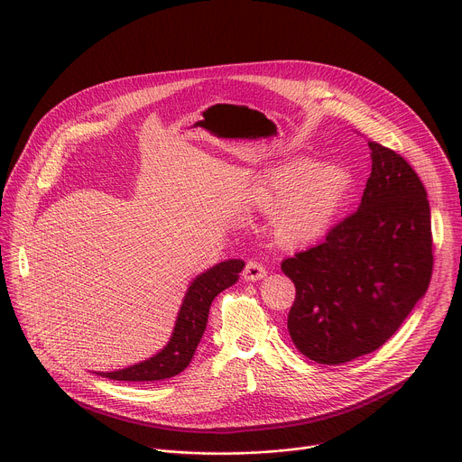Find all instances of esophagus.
<instances>
[{
	"mask_svg": "<svg viewBox=\"0 0 462 462\" xmlns=\"http://www.w3.org/2000/svg\"><path fill=\"white\" fill-rule=\"evenodd\" d=\"M265 276H267V271L259 261H255V259L246 261L245 271H243V280L245 282H257V280H263Z\"/></svg>",
	"mask_w": 462,
	"mask_h": 462,
	"instance_id": "esophagus-1",
	"label": "esophagus"
}]
</instances>
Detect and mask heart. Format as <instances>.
Masks as SVG:
<instances>
[{"instance_id":"1","label":"heart","mask_w":462,"mask_h":462,"mask_svg":"<svg viewBox=\"0 0 462 462\" xmlns=\"http://www.w3.org/2000/svg\"><path fill=\"white\" fill-rule=\"evenodd\" d=\"M351 188L344 168L300 159L257 177L250 205L273 216V234L282 246H307L327 234Z\"/></svg>"}]
</instances>
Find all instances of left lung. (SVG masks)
<instances>
[{
  "mask_svg": "<svg viewBox=\"0 0 462 462\" xmlns=\"http://www.w3.org/2000/svg\"><path fill=\"white\" fill-rule=\"evenodd\" d=\"M371 175L355 214L287 257L296 287L289 335L307 358L338 365L383 346L426 294L433 271L431 214L415 170L369 143Z\"/></svg>",
  "mask_w": 462,
  "mask_h": 462,
  "instance_id": "obj_1",
  "label": "left lung"
}]
</instances>
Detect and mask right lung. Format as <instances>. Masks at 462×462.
I'll use <instances>...</instances> for the list:
<instances>
[{
    "instance_id": "add662e5",
    "label": "right lung",
    "mask_w": 462,
    "mask_h": 462,
    "mask_svg": "<svg viewBox=\"0 0 462 462\" xmlns=\"http://www.w3.org/2000/svg\"><path fill=\"white\" fill-rule=\"evenodd\" d=\"M243 267V259H226L205 271L189 283L175 319L171 338L161 353L135 365L97 374L124 382H155L171 378L184 371L205 335L214 298L239 280Z\"/></svg>"
}]
</instances>
